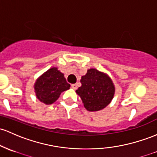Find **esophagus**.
Returning <instances> with one entry per match:
<instances>
[{
    "instance_id": "1",
    "label": "esophagus",
    "mask_w": 157,
    "mask_h": 157,
    "mask_svg": "<svg viewBox=\"0 0 157 157\" xmlns=\"http://www.w3.org/2000/svg\"><path fill=\"white\" fill-rule=\"evenodd\" d=\"M71 88L73 89H77V84H71Z\"/></svg>"
}]
</instances>
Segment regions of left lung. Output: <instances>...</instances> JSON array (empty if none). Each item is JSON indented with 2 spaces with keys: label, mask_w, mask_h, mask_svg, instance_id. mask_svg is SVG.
I'll use <instances>...</instances> for the list:
<instances>
[{
  "label": "left lung",
  "mask_w": 157,
  "mask_h": 157,
  "mask_svg": "<svg viewBox=\"0 0 157 157\" xmlns=\"http://www.w3.org/2000/svg\"><path fill=\"white\" fill-rule=\"evenodd\" d=\"M82 86L76 90L88 111L103 109L109 104L115 94V86L106 74L90 68L80 80Z\"/></svg>",
  "instance_id": "1"
}]
</instances>
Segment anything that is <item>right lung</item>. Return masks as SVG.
<instances>
[{"label":"right lung","mask_w":157,"mask_h":157,"mask_svg":"<svg viewBox=\"0 0 157 157\" xmlns=\"http://www.w3.org/2000/svg\"><path fill=\"white\" fill-rule=\"evenodd\" d=\"M36 95L41 102L51 104L56 101L60 94L70 89L64 75L57 68H50L37 79L34 85Z\"/></svg>","instance_id":"obj_1"}]
</instances>
